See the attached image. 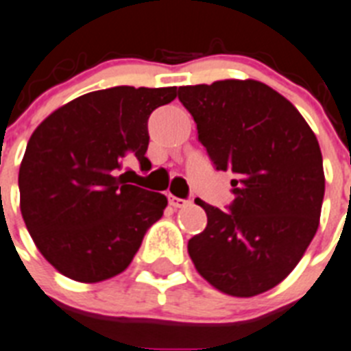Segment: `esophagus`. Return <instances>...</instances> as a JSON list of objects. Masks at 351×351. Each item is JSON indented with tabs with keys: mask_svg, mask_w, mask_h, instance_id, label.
Here are the masks:
<instances>
[{
	"mask_svg": "<svg viewBox=\"0 0 351 351\" xmlns=\"http://www.w3.org/2000/svg\"><path fill=\"white\" fill-rule=\"evenodd\" d=\"M189 199H182V198H176V196H173V194H169V205L171 207L175 208H184L189 205Z\"/></svg>",
	"mask_w": 351,
	"mask_h": 351,
	"instance_id": "34e87169",
	"label": "esophagus"
}]
</instances>
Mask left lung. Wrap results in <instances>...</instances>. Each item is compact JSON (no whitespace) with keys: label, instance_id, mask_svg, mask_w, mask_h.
<instances>
[{"label":"left lung","instance_id":"8db88e82","mask_svg":"<svg viewBox=\"0 0 351 351\" xmlns=\"http://www.w3.org/2000/svg\"><path fill=\"white\" fill-rule=\"evenodd\" d=\"M178 99L216 169L234 173L230 212L196 199L207 226L187 244L191 261L228 296L266 293L296 267L319 226V143L298 108L262 82L185 85Z\"/></svg>","mask_w":351,"mask_h":351}]
</instances>
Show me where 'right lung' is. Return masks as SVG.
Returning <instances> with one entry per match:
<instances>
[{"mask_svg":"<svg viewBox=\"0 0 351 351\" xmlns=\"http://www.w3.org/2000/svg\"><path fill=\"white\" fill-rule=\"evenodd\" d=\"M176 87L94 90L51 112L32 134L19 167V205L43 257L58 273L96 284L130 266L167 198L121 173L148 167V117Z\"/></svg>","mask_w":351,"mask_h":351,"instance_id":"right-lung-1","label":"right lung"}]
</instances>
